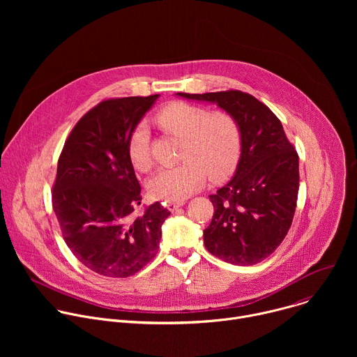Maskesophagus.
I'll return each mask as SVG.
<instances>
[{
  "instance_id": "1",
  "label": "esophagus",
  "mask_w": 357,
  "mask_h": 357,
  "mask_svg": "<svg viewBox=\"0 0 357 357\" xmlns=\"http://www.w3.org/2000/svg\"><path fill=\"white\" fill-rule=\"evenodd\" d=\"M185 203V200H167L165 202V206L169 209V211H176L178 208H181Z\"/></svg>"
}]
</instances>
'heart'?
Returning <instances> with one entry per match:
<instances>
[{
  "label": "heart",
  "instance_id": "1",
  "mask_svg": "<svg viewBox=\"0 0 357 357\" xmlns=\"http://www.w3.org/2000/svg\"><path fill=\"white\" fill-rule=\"evenodd\" d=\"M165 132L181 137V164L158 171L151 178L148 190L160 200H183L211 176L219 181L237 165L241 151V130L227 112L172 101L154 117ZM132 167L146 172L152 167L151 137L145 124H137L127 139Z\"/></svg>",
  "mask_w": 357,
  "mask_h": 357
}]
</instances>
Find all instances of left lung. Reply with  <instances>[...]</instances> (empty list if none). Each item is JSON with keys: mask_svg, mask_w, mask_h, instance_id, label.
Segmentation results:
<instances>
[{"mask_svg": "<svg viewBox=\"0 0 357 357\" xmlns=\"http://www.w3.org/2000/svg\"><path fill=\"white\" fill-rule=\"evenodd\" d=\"M212 101L230 113L241 130V157L231 181L211 195L215 213L203 243L218 259L236 266L266 260L285 238L294 219L298 152L280 119L254 96L240 90L178 93Z\"/></svg>", "mask_w": 357, "mask_h": 357, "instance_id": "obj_1", "label": "left lung"}]
</instances>
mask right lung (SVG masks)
I'll use <instances>...</instances> for the list:
<instances>
[{
    "label": "right lung",
    "instance_id": "add662e5",
    "mask_svg": "<svg viewBox=\"0 0 357 357\" xmlns=\"http://www.w3.org/2000/svg\"><path fill=\"white\" fill-rule=\"evenodd\" d=\"M158 97L100 101L76 123L61 152L52 206L73 256L100 275L126 278L145 267L171 215L160 202L132 215L142 196L127 139Z\"/></svg>",
    "mask_w": 357,
    "mask_h": 357
}]
</instances>
